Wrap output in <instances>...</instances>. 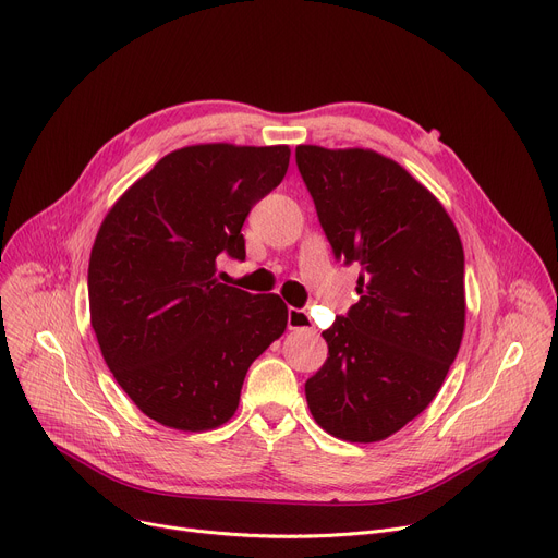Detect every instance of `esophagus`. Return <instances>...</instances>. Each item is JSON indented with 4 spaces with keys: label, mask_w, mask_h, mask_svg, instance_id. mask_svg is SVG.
<instances>
[{
    "label": "esophagus",
    "mask_w": 558,
    "mask_h": 558,
    "mask_svg": "<svg viewBox=\"0 0 558 558\" xmlns=\"http://www.w3.org/2000/svg\"><path fill=\"white\" fill-rule=\"evenodd\" d=\"M287 325H289V329H312L314 327L310 314L305 310H295V307L289 310Z\"/></svg>",
    "instance_id": "obj_1"
}]
</instances>
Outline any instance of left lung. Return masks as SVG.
<instances>
[{
    "label": "left lung",
    "mask_w": 558,
    "mask_h": 558,
    "mask_svg": "<svg viewBox=\"0 0 558 558\" xmlns=\"http://www.w3.org/2000/svg\"><path fill=\"white\" fill-rule=\"evenodd\" d=\"M295 163L333 255L363 269L359 303L323 331L307 405L333 437L381 441L426 411L458 356L462 240L426 185L375 150L299 145Z\"/></svg>",
    "instance_id": "8db88e82"
}]
</instances>
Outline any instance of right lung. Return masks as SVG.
Here are the masks:
<instances>
[{
    "instance_id": "obj_1",
    "label": "right lung",
    "mask_w": 558,
    "mask_h": 558,
    "mask_svg": "<svg viewBox=\"0 0 558 558\" xmlns=\"http://www.w3.org/2000/svg\"><path fill=\"white\" fill-rule=\"evenodd\" d=\"M289 157V145L181 147L102 219L87 274L92 327L119 386L161 426L227 424L248 365L282 337L280 295L219 282L217 255L244 259V219Z\"/></svg>"
}]
</instances>
